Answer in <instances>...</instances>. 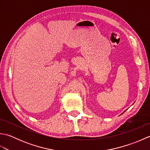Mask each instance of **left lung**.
<instances>
[{
  "instance_id": "8db88e82",
  "label": "left lung",
  "mask_w": 150,
  "mask_h": 150,
  "mask_svg": "<svg viewBox=\"0 0 150 150\" xmlns=\"http://www.w3.org/2000/svg\"><path fill=\"white\" fill-rule=\"evenodd\" d=\"M123 113H124V112H123Z\"/></svg>"
}]
</instances>
